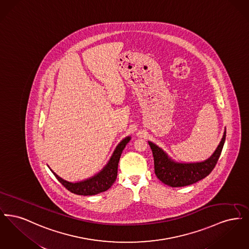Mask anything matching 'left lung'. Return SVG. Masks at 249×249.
<instances>
[{"instance_id":"1","label":"left lung","mask_w":249,"mask_h":249,"mask_svg":"<svg viewBox=\"0 0 249 249\" xmlns=\"http://www.w3.org/2000/svg\"><path fill=\"white\" fill-rule=\"evenodd\" d=\"M226 139V129L223 137L212 156L200 162H178L154 142L148 141L154 158L155 174L162 183L172 187H185L206 178L216 164Z\"/></svg>"}]
</instances>
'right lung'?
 <instances>
[{"instance_id":"add662e5","label":"right lung","mask_w":249,"mask_h":249,"mask_svg":"<svg viewBox=\"0 0 249 249\" xmlns=\"http://www.w3.org/2000/svg\"><path fill=\"white\" fill-rule=\"evenodd\" d=\"M130 136H127L124 139H122V141H120L119 144L117 145V147L115 148L107 165L93 177L87 178L82 181L70 182V181L64 180L63 178L59 177L56 173H54L49 166L48 168L50 169V171L53 173V175L56 177L59 182L72 193L77 195H83V196L99 194L101 192L109 190L111 186L114 184V182L116 181L117 176H118V165H119L120 156L123 149L125 148L126 144L130 142Z\"/></svg>"}]
</instances>
